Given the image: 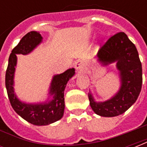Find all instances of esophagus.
<instances>
[{
	"instance_id": "esophagus-1",
	"label": "esophagus",
	"mask_w": 147,
	"mask_h": 147,
	"mask_svg": "<svg viewBox=\"0 0 147 147\" xmlns=\"http://www.w3.org/2000/svg\"><path fill=\"white\" fill-rule=\"evenodd\" d=\"M75 67L79 72H85L86 70V64L83 61H77L75 64Z\"/></svg>"
}]
</instances>
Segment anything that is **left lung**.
I'll use <instances>...</instances> for the list:
<instances>
[{
  "instance_id": "1",
  "label": "left lung",
  "mask_w": 147,
  "mask_h": 147,
  "mask_svg": "<svg viewBox=\"0 0 147 147\" xmlns=\"http://www.w3.org/2000/svg\"><path fill=\"white\" fill-rule=\"evenodd\" d=\"M97 61L103 67L116 64L120 85L118 91L104 102H96L90 91V107L101 117H113L123 114L136 102L142 88V64L136 45L125 33L116 34L99 49Z\"/></svg>"
}]
</instances>
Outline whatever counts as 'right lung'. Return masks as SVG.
Masks as SVG:
<instances>
[{
	"label": "right lung",
	"instance_id": "obj_1",
	"mask_svg": "<svg viewBox=\"0 0 147 147\" xmlns=\"http://www.w3.org/2000/svg\"><path fill=\"white\" fill-rule=\"evenodd\" d=\"M43 38L37 31H30L22 38L8 59L5 75V86L8 98L16 113L27 122L37 126H45L61 120L64 111V93L66 85L76 74L75 68H69L61 74L54 75L49 88L46 101L28 103L18 98L14 90V78L17 64L16 54L27 55L42 42Z\"/></svg>",
	"mask_w": 147,
	"mask_h": 147
}]
</instances>
